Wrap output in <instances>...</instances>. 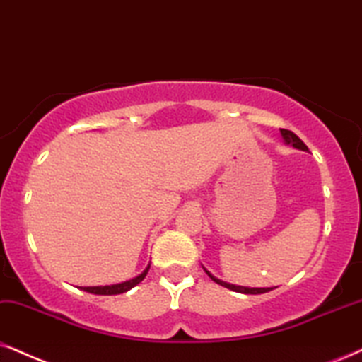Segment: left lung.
Wrapping results in <instances>:
<instances>
[{
  "instance_id": "8db88e82",
  "label": "left lung",
  "mask_w": 362,
  "mask_h": 362,
  "mask_svg": "<svg viewBox=\"0 0 362 362\" xmlns=\"http://www.w3.org/2000/svg\"><path fill=\"white\" fill-rule=\"evenodd\" d=\"M281 135H282V139H284V141H286L287 145H292V147L297 148V150H304V152H308V147H305V144L299 139V136L294 134V132L286 130V128H281ZM205 272H207V276L212 279L214 282L221 284V286L227 287V289H230V291L240 292V294H264V292H269V291L276 289V287H244V286H234V284L223 282V281H221V279L214 277L209 271H205Z\"/></svg>"
}]
</instances>
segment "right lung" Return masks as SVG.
Returning <instances> with one entry per match:
<instances>
[{"mask_svg": "<svg viewBox=\"0 0 362 362\" xmlns=\"http://www.w3.org/2000/svg\"><path fill=\"white\" fill-rule=\"evenodd\" d=\"M150 269V264L147 265V269H145L144 272L140 274V276H136L134 279H130V281H125V282H120V284H113V286H95V287H81L85 292H90V294H98V296H113V294H123V292L130 291L132 287H135L136 284H140L144 281L145 276H147Z\"/></svg>", "mask_w": 362, "mask_h": 362, "instance_id": "add662e5", "label": "right lung"}]
</instances>
